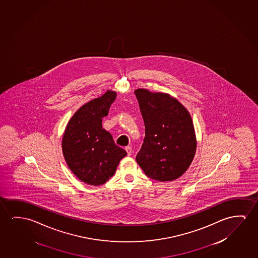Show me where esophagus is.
Instances as JSON below:
<instances>
[{"mask_svg":"<svg viewBox=\"0 0 258 258\" xmlns=\"http://www.w3.org/2000/svg\"><path fill=\"white\" fill-rule=\"evenodd\" d=\"M125 150L127 152V156H131V153H132V148H131V146H127Z\"/></svg>","mask_w":258,"mask_h":258,"instance_id":"34e87169","label":"esophagus"}]
</instances>
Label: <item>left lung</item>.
<instances>
[{"mask_svg": "<svg viewBox=\"0 0 258 258\" xmlns=\"http://www.w3.org/2000/svg\"><path fill=\"white\" fill-rule=\"evenodd\" d=\"M146 127L136 160L146 176L161 182L182 176L195 157L196 139L190 113L168 94L135 91Z\"/></svg>", "mask_w": 258, "mask_h": 258, "instance_id": "1", "label": "left lung"}]
</instances>
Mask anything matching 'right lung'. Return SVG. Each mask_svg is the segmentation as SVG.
<instances>
[{
  "label": "right lung",
  "instance_id": "right-lung-1",
  "mask_svg": "<svg viewBox=\"0 0 258 258\" xmlns=\"http://www.w3.org/2000/svg\"><path fill=\"white\" fill-rule=\"evenodd\" d=\"M116 93L106 91L102 97L82 105L69 120L62 142L63 157L75 176L90 185H100L111 178L125 150L116 146L112 135L102 127Z\"/></svg>",
  "mask_w": 258,
  "mask_h": 258
}]
</instances>
